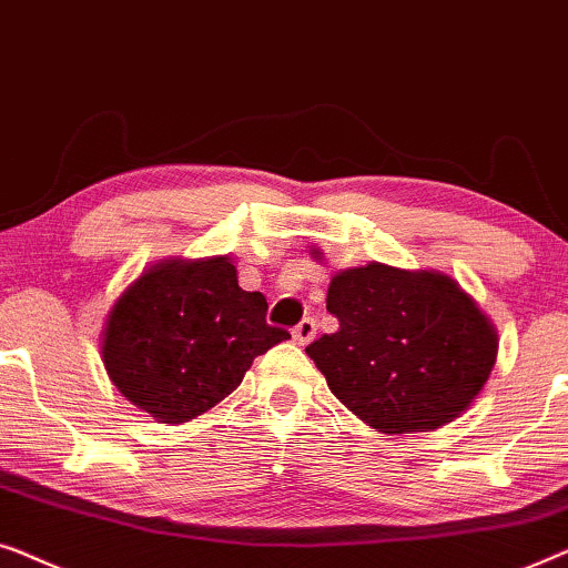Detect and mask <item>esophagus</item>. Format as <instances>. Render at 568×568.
<instances>
[{"mask_svg":"<svg viewBox=\"0 0 568 568\" xmlns=\"http://www.w3.org/2000/svg\"><path fill=\"white\" fill-rule=\"evenodd\" d=\"M314 337H316V322H314V318H303V322L293 329L295 345H308V342Z\"/></svg>","mask_w":568,"mask_h":568,"instance_id":"obj_1","label":"esophagus"}]
</instances>
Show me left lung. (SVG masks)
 Here are the masks:
<instances>
[{"label":"left lung","instance_id":"1","mask_svg":"<svg viewBox=\"0 0 568 568\" xmlns=\"http://www.w3.org/2000/svg\"><path fill=\"white\" fill-rule=\"evenodd\" d=\"M326 311L339 329L306 353L332 394L378 433H429L460 417L497 363L489 316L435 270L381 262L342 270L326 291Z\"/></svg>","mask_w":568,"mask_h":568}]
</instances>
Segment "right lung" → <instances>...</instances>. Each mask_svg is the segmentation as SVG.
<instances>
[{
	"label": "right lung",
	"mask_w": 568,
	"mask_h": 568,
	"mask_svg": "<svg viewBox=\"0 0 568 568\" xmlns=\"http://www.w3.org/2000/svg\"><path fill=\"white\" fill-rule=\"evenodd\" d=\"M242 291L229 257L164 260L110 308L102 363L128 402L164 425L201 417L236 390L257 355L291 339Z\"/></svg>",
	"instance_id": "add662e5"
}]
</instances>
